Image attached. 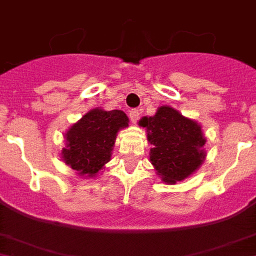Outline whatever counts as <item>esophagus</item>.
<instances>
[{"instance_id":"obj_1","label":"esophagus","mask_w":256,"mask_h":256,"mask_svg":"<svg viewBox=\"0 0 256 256\" xmlns=\"http://www.w3.org/2000/svg\"><path fill=\"white\" fill-rule=\"evenodd\" d=\"M128 116H130V120H132V124H136L139 120V116H140V113H139V110L134 109L130 112V114H128Z\"/></svg>"}]
</instances>
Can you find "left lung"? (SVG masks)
Here are the masks:
<instances>
[{
	"mask_svg": "<svg viewBox=\"0 0 256 256\" xmlns=\"http://www.w3.org/2000/svg\"><path fill=\"white\" fill-rule=\"evenodd\" d=\"M139 126L146 128L150 160L166 184H176L193 175L206 158L201 124L174 108H158L154 116L139 120Z\"/></svg>",
	"mask_w": 256,
	"mask_h": 256,
	"instance_id": "1",
	"label": "left lung"
}]
</instances>
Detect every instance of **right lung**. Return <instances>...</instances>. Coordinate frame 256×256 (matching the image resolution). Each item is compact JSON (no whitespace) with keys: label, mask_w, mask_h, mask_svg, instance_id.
I'll return each mask as SVG.
<instances>
[{"label":"right lung","mask_w":256,"mask_h":256,"mask_svg":"<svg viewBox=\"0 0 256 256\" xmlns=\"http://www.w3.org/2000/svg\"><path fill=\"white\" fill-rule=\"evenodd\" d=\"M128 128L122 110H89L64 134L62 160L82 178H96L110 162L120 130Z\"/></svg>","instance_id":"1"}]
</instances>
